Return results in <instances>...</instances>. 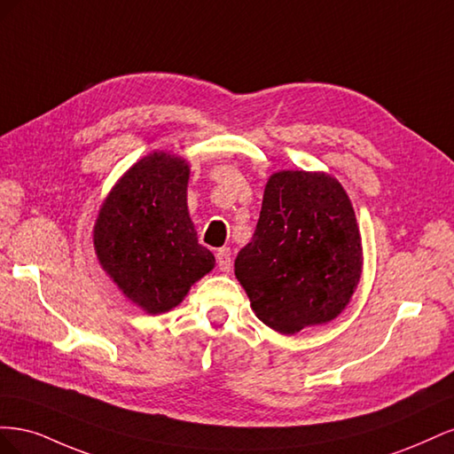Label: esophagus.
Here are the masks:
<instances>
[{
  "instance_id": "esophagus-1",
  "label": "esophagus",
  "mask_w": 454,
  "mask_h": 454,
  "mask_svg": "<svg viewBox=\"0 0 454 454\" xmlns=\"http://www.w3.org/2000/svg\"><path fill=\"white\" fill-rule=\"evenodd\" d=\"M215 259H217V267L222 272H229L231 270V250L229 248H222L217 250L215 254Z\"/></svg>"
}]
</instances>
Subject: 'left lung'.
<instances>
[{
	"instance_id": "8db88e82",
	"label": "left lung",
	"mask_w": 454,
	"mask_h": 454,
	"mask_svg": "<svg viewBox=\"0 0 454 454\" xmlns=\"http://www.w3.org/2000/svg\"><path fill=\"white\" fill-rule=\"evenodd\" d=\"M362 237L347 191L324 172L269 177L235 274L257 318L294 335L345 310L362 277Z\"/></svg>"
}]
</instances>
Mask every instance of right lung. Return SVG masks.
<instances>
[{
  "label": "right lung",
  "instance_id": "obj_1",
  "mask_svg": "<svg viewBox=\"0 0 454 454\" xmlns=\"http://www.w3.org/2000/svg\"><path fill=\"white\" fill-rule=\"evenodd\" d=\"M189 164L153 151L122 174L94 223V250L129 301L147 314L177 307L215 259L187 210Z\"/></svg>",
  "mask_w": 454,
  "mask_h": 454
}]
</instances>
